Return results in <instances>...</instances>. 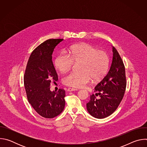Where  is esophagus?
<instances>
[{"label": "esophagus", "instance_id": "34e87169", "mask_svg": "<svg viewBox=\"0 0 147 147\" xmlns=\"http://www.w3.org/2000/svg\"><path fill=\"white\" fill-rule=\"evenodd\" d=\"M77 90L76 88H69L67 89V91L69 92H71V91H77Z\"/></svg>", "mask_w": 147, "mask_h": 147}]
</instances>
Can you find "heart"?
Masks as SVG:
<instances>
[{
    "label": "heart",
    "instance_id": "obj_1",
    "mask_svg": "<svg viewBox=\"0 0 147 147\" xmlns=\"http://www.w3.org/2000/svg\"><path fill=\"white\" fill-rule=\"evenodd\" d=\"M74 63H79L80 73L72 72L63 79L65 85L81 88L94 81L101 80L106 75L109 66L108 53L87 43H81L71 47L69 55L65 52L59 53L55 59L54 65L60 73L69 71Z\"/></svg>",
    "mask_w": 147,
    "mask_h": 147
}]
</instances>
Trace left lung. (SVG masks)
I'll return each mask as SVG.
<instances>
[{
	"label": "left lung",
	"mask_w": 147,
	"mask_h": 147,
	"mask_svg": "<svg viewBox=\"0 0 147 147\" xmlns=\"http://www.w3.org/2000/svg\"><path fill=\"white\" fill-rule=\"evenodd\" d=\"M113 58L108 74L95 87L97 92L90 96L87 103L88 113L97 119L112 115L121 102L126 87L125 68L118 52L112 47ZM96 96L100 97L96 98Z\"/></svg>",
	"instance_id": "left-lung-1"
}]
</instances>
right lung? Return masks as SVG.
Listing matches in <instances>:
<instances>
[{"label": "right lung", "mask_w": 147, "mask_h": 147, "mask_svg": "<svg viewBox=\"0 0 147 147\" xmlns=\"http://www.w3.org/2000/svg\"><path fill=\"white\" fill-rule=\"evenodd\" d=\"M63 39H50L37 47L31 53L26 69L24 84L29 103L35 111L45 118L60 115L65 106V91L50 90L51 81L58 77L52 62L55 47Z\"/></svg>", "instance_id": "add662e5"}]
</instances>
